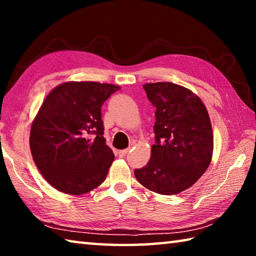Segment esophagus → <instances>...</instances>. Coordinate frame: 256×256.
I'll return each instance as SVG.
<instances>
[{"mask_svg":"<svg viewBox=\"0 0 256 256\" xmlns=\"http://www.w3.org/2000/svg\"><path fill=\"white\" fill-rule=\"evenodd\" d=\"M128 149H124V150H120L118 154H120V157H125V156L128 154Z\"/></svg>","mask_w":256,"mask_h":256,"instance_id":"34e87169","label":"esophagus"}]
</instances>
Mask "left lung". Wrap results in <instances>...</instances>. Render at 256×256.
Masks as SVG:
<instances>
[{
	"label": "left lung",
	"instance_id": "8db88e82",
	"mask_svg": "<svg viewBox=\"0 0 256 256\" xmlns=\"http://www.w3.org/2000/svg\"><path fill=\"white\" fill-rule=\"evenodd\" d=\"M156 107V144L149 162L134 170L150 190L172 196L192 186L209 167L214 136L206 106L190 90L172 82L144 86Z\"/></svg>",
	"mask_w": 256,
	"mask_h": 256
}]
</instances>
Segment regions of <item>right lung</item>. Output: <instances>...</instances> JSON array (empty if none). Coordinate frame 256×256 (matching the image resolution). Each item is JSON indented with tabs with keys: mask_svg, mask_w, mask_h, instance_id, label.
Segmentation results:
<instances>
[{
	"mask_svg": "<svg viewBox=\"0 0 256 256\" xmlns=\"http://www.w3.org/2000/svg\"><path fill=\"white\" fill-rule=\"evenodd\" d=\"M120 86L66 82L50 92L30 131V150L44 178L66 194H84L106 180L114 154L104 138L102 106Z\"/></svg>",
	"mask_w": 256,
	"mask_h": 256,
	"instance_id": "obj_1",
	"label": "right lung"
}]
</instances>
